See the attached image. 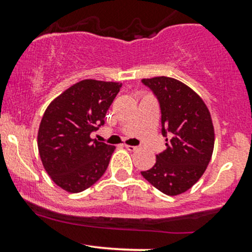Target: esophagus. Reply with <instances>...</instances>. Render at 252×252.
Masks as SVG:
<instances>
[{
	"label": "esophagus",
	"instance_id": "1",
	"mask_svg": "<svg viewBox=\"0 0 252 252\" xmlns=\"http://www.w3.org/2000/svg\"><path fill=\"white\" fill-rule=\"evenodd\" d=\"M124 147H126L128 151H135V150H138V146H131V145H124Z\"/></svg>",
	"mask_w": 252,
	"mask_h": 252
}]
</instances>
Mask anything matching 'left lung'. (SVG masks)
Returning a JSON list of instances; mask_svg holds the SVG:
<instances>
[{"label": "left lung", "instance_id": "8db88e82", "mask_svg": "<svg viewBox=\"0 0 252 252\" xmlns=\"http://www.w3.org/2000/svg\"><path fill=\"white\" fill-rule=\"evenodd\" d=\"M161 108L162 135L167 149L142 177L169 196L189 190L207 168L215 146L210 111L192 89L177 79H142Z\"/></svg>", "mask_w": 252, "mask_h": 252}]
</instances>
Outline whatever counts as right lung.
<instances>
[{"instance_id":"1","label":"right lung","mask_w":252,"mask_h":252,"mask_svg":"<svg viewBox=\"0 0 252 252\" xmlns=\"http://www.w3.org/2000/svg\"><path fill=\"white\" fill-rule=\"evenodd\" d=\"M121 83L85 79L48 105L37 133L45 171L60 188L80 192L95 184L107 169L116 147L90 138L105 124L106 113Z\"/></svg>"}]
</instances>
